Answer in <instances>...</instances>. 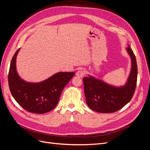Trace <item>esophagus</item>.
Returning a JSON list of instances; mask_svg holds the SVG:
<instances>
[{"label": "esophagus", "mask_w": 150, "mask_h": 150, "mask_svg": "<svg viewBox=\"0 0 150 150\" xmlns=\"http://www.w3.org/2000/svg\"><path fill=\"white\" fill-rule=\"evenodd\" d=\"M84 74H85V72L83 70H79L77 72L76 74V76H78V78H83V77L84 76Z\"/></svg>", "instance_id": "1"}]
</instances>
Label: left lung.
Returning a JSON list of instances; mask_svg holds the SVG:
<instances>
[{
    "label": "left lung",
    "instance_id": "8db88e82",
    "mask_svg": "<svg viewBox=\"0 0 150 150\" xmlns=\"http://www.w3.org/2000/svg\"><path fill=\"white\" fill-rule=\"evenodd\" d=\"M126 51L131 57V68L123 86L116 87L90 75L83 78L86 103L92 110L101 113L114 112L123 108L133 98L137 86L138 68L136 57L129 45Z\"/></svg>",
    "mask_w": 150,
    "mask_h": 150
}]
</instances>
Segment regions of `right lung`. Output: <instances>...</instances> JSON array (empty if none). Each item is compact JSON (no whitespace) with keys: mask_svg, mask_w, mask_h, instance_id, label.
<instances>
[{"mask_svg":"<svg viewBox=\"0 0 150 150\" xmlns=\"http://www.w3.org/2000/svg\"><path fill=\"white\" fill-rule=\"evenodd\" d=\"M13 55L8 72V86L13 98L24 110L43 114L51 111L58 104L63 89L73 78L74 72H59L40 83L26 82L16 70V57Z\"/></svg>","mask_w":150,"mask_h":150,"instance_id":"add662e5","label":"right lung"}]
</instances>
